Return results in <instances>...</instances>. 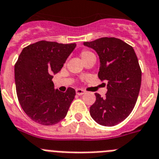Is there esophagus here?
I'll return each mask as SVG.
<instances>
[{"mask_svg": "<svg viewBox=\"0 0 159 159\" xmlns=\"http://www.w3.org/2000/svg\"><path fill=\"white\" fill-rule=\"evenodd\" d=\"M85 93V91L83 90V89H76V93L78 95H82Z\"/></svg>", "mask_w": 159, "mask_h": 159, "instance_id": "obj_1", "label": "esophagus"}]
</instances>
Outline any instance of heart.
Here are the masks:
<instances>
[{"instance_id":"obj_1","label":"heart","mask_w":159,"mask_h":159,"mask_svg":"<svg viewBox=\"0 0 159 159\" xmlns=\"http://www.w3.org/2000/svg\"><path fill=\"white\" fill-rule=\"evenodd\" d=\"M80 56H81V59L84 62H85V61L89 60V58H92V57H96L94 55V53L93 52H91V51L87 50V49H84L80 53Z\"/></svg>"}]
</instances>
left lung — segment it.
<instances>
[{
	"label": "left lung",
	"instance_id": "obj_1",
	"mask_svg": "<svg viewBox=\"0 0 159 159\" xmlns=\"http://www.w3.org/2000/svg\"><path fill=\"white\" fill-rule=\"evenodd\" d=\"M94 49L100 58L98 78L107 82L105 98L95 93L89 108L99 125L113 126L127 118L134 107L142 81V70L133 47L115 38H102L84 42Z\"/></svg>",
	"mask_w": 159,
	"mask_h": 159
}]
</instances>
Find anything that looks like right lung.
<instances>
[{"label": "right lung", "instance_id": "obj_1", "mask_svg": "<svg viewBox=\"0 0 159 159\" xmlns=\"http://www.w3.org/2000/svg\"><path fill=\"white\" fill-rule=\"evenodd\" d=\"M76 47L40 41L25 47L14 67L15 83L20 106L33 121L44 125L58 123L67 114L76 92L54 89L53 74L62 68Z\"/></svg>", "mask_w": 159, "mask_h": 159}]
</instances>
